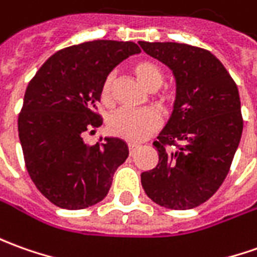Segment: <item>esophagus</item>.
Wrapping results in <instances>:
<instances>
[{"label":"esophagus","mask_w":257,"mask_h":257,"mask_svg":"<svg viewBox=\"0 0 257 257\" xmlns=\"http://www.w3.org/2000/svg\"><path fill=\"white\" fill-rule=\"evenodd\" d=\"M128 148H129V155H131V156H134L136 152L139 151L142 146H141V145H136V143H129Z\"/></svg>","instance_id":"obj_1"}]
</instances>
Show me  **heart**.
I'll list each match as a JSON object with an SVG mask.
<instances>
[{
	"label": "heart",
	"mask_w": 257,
	"mask_h": 257,
	"mask_svg": "<svg viewBox=\"0 0 257 257\" xmlns=\"http://www.w3.org/2000/svg\"><path fill=\"white\" fill-rule=\"evenodd\" d=\"M132 71L139 80V83L149 91H156L163 84V71L156 63L151 60H141L134 64ZM112 83L114 77L109 74L101 84L99 98L101 102L109 105L112 102ZM167 97H163L160 104L165 105ZM160 126V118L155 111H126L119 109L111 115L106 121V128L111 135L121 138L128 142H142L152 134H155Z\"/></svg>",
	"instance_id": "heart-1"
}]
</instances>
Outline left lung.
Returning a JSON list of instances; mask_svg holds the SVG:
<instances>
[{
    "instance_id": "obj_1",
    "label": "left lung",
    "mask_w": 257,
    "mask_h": 257,
    "mask_svg": "<svg viewBox=\"0 0 257 257\" xmlns=\"http://www.w3.org/2000/svg\"><path fill=\"white\" fill-rule=\"evenodd\" d=\"M139 45L176 80L172 116L153 142L159 163L141 174L142 187L165 208H195L221 187L240 142L238 87L205 49L176 42Z\"/></svg>"
}]
</instances>
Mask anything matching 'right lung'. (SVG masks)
I'll return each instance as SVG.
<instances>
[{"mask_svg": "<svg viewBox=\"0 0 257 257\" xmlns=\"http://www.w3.org/2000/svg\"><path fill=\"white\" fill-rule=\"evenodd\" d=\"M139 52L134 42H85L50 56L29 81L19 141L31 179L52 204L83 209L108 194L128 145L106 136L90 146L83 136L102 123L95 112L102 81Z\"/></svg>", "mask_w": 257, "mask_h": 257, "instance_id": "right-lung-1", "label": "right lung"}]
</instances>
